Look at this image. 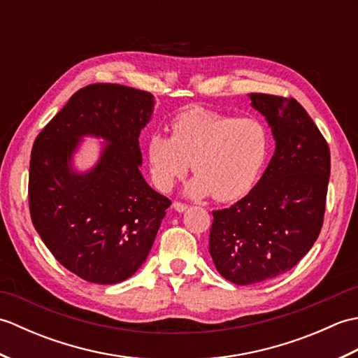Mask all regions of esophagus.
Returning a JSON list of instances; mask_svg holds the SVG:
<instances>
[{
	"instance_id": "34e87169",
	"label": "esophagus",
	"mask_w": 358,
	"mask_h": 358,
	"mask_svg": "<svg viewBox=\"0 0 358 358\" xmlns=\"http://www.w3.org/2000/svg\"><path fill=\"white\" fill-rule=\"evenodd\" d=\"M172 206H173V209L177 210V212H185L187 209V204L181 203V201H173Z\"/></svg>"
}]
</instances>
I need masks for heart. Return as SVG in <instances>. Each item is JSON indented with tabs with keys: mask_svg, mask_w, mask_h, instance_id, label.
Instances as JSON below:
<instances>
[{
	"mask_svg": "<svg viewBox=\"0 0 358 358\" xmlns=\"http://www.w3.org/2000/svg\"><path fill=\"white\" fill-rule=\"evenodd\" d=\"M172 131L152 134L148 141L150 177L162 191L171 189L192 163L189 194L234 200L254 185L271 149L269 129L257 117L192 109L173 118Z\"/></svg>",
	"mask_w": 358,
	"mask_h": 358,
	"instance_id": "b5f03b06",
	"label": "heart"
}]
</instances>
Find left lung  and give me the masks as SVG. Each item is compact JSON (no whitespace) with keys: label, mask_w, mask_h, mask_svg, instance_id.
Segmentation results:
<instances>
[{"label":"left lung","mask_w":358,"mask_h":358,"mask_svg":"<svg viewBox=\"0 0 358 358\" xmlns=\"http://www.w3.org/2000/svg\"><path fill=\"white\" fill-rule=\"evenodd\" d=\"M249 96L272 127L275 152L245 199L212 212L209 254L234 285L275 278L309 252L323 226L331 173L328 143L299 101Z\"/></svg>","instance_id":"left-lung-1"}]
</instances>
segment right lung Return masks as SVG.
<instances>
[{
    "label": "right lung",
    "mask_w": 358,
    "mask_h": 358,
    "mask_svg": "<svg viewBox=\"0 0 358 358\" xmlns=\"http://www.w3.org/2000/svg\"><path fill=\"white\" fill-rule=\"evenodd\" d=\"M154 108L146 90L95 83L77 90L35 138L29 210L52 255L80 278L115 285L146 260L171 206L140 172L138 136ZM108 139L101 162L78 176L69 169L78 138Z\"/></svg>",
    "instance_id": "1"
}]
</instances>
